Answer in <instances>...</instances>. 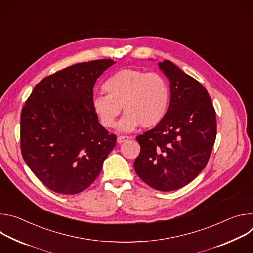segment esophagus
<instances>
[{"mask_svg": "<svg viewBox=\"0 0 253 253\" xmlns=\"http://www.w3.org/2000/svg\"><path fill=\"white\" fill-rule=\"evenodd\" d=\"M129 139V137L128 136H124V135H120V136H118L117 137V142L119 143V144H121V143H123V142H125V141H127Z\"/></svg>", "mask_w": 253, "mask_h": 253, "instance_id": "obj_1", "label": "esophagus"}]
</instances>
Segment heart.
I'll use <instances>...</instances> for the list:
<instances>
[{
	"mask_svg": "<svg viewBox=\"0 0 253 253\" xmlns=\"http://www.w3.org/2000/svg\"><path fill=\"white\" fill-rule=\"evenodd\" d=\"M103 90L107 95L95 96L92 107L106 128L115 126L122 107L125 115L118 128L124 132H131L139 125L153 128L165 119L169 110V84L155 72L121 69L105 81Z\"/></svg>",
	"mask_w": 253,
	"mask_h": 253,
	"instance_id": "1",
	"label": "heart"
}]
</instances>
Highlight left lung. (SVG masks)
Returning <instances> with one entry per match:
<instances>
[{"label": "left lung", "mask_w": 253, "mask_h": 253, "mask_svg": "<svg viewBox=\"0 0 253 253\" xmlns=\"http://www.w3.org/2000/svg\"><path fill=\"white\" fill-rule=\"evenodd\" d=\"M170 82L165 119L136 137L137 175L150 187L172 191L190 183L206 166L216 139V114L207 90L168 60L159 64Z\"/></svg>", "instance_id": "obj_1"}]
</instances>
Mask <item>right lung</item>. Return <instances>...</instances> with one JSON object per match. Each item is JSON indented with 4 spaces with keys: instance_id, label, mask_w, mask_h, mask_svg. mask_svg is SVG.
<instances>
[{
    "instance_id": "right-lung-1",
    "label": "right lung",
    "mask_w": 253,
    "mask_h": 253,
    "mask_svg": "<svg viewBox=\"0 0 253 253\" xmlns=\"http://www.w3.org/2000/svg\"><path fill=\"white\" fill-rule=\"evenodd\" d=\"M112 59L78 63L35 86L21 112V152L32 172L50 190L77 194L99 175L116 145L98 121L93 88Z\"/></svg>"
}]
</instances>
